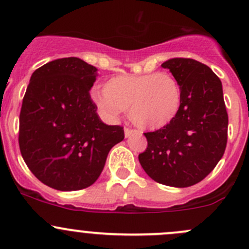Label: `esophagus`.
Instances as JSON below:
<instances>
[{"instance_id":"34e87169","label":"esophagus","mask_w":249,"mask_h":249,"mask_svg":"<svg viewBox=\"0 0 249 249\" xmlns=\"http://www.w3.org/2000/svg\"><path fill=\"white\" fill-rule=\"evenodd\" d=\"M135 134H140V132L137 131V130H132V129H129V127H125L124 130L125 137H130L131 135H135Z\"/></svg>"}]
</instances>
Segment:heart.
Instances as JSON below:
<instances>
[{"label": "heart", "mask_w": 249, "mask_h": 249, "mask_svg": "<svg viewBox=\"0 0 249 249\" xmlns=\"http://www.w3.org/2000/svg\"><path fill=\"white\" fill-rule=\"evenodd\" d=\"M91 99L108 119L129 109L134 124L155 130L166 126L177 117L182 106V88L167 72L119 74L105 83V90H92Z\"/></svg>", "instance_id": "b5f03b06"}]
</instances>
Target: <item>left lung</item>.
I'll list each match as a JSON object with an SVG mask.
<instances>
[{
  "mask_svg": "<svg viewBox=\"0 0 249 249\" xmlns=\"http://www.w3.org/2000/svg\"><path fill=\"white\" fill-rule=\"evenodd\" d=\"M182 88V106L166 126L145 132L139 155L152 179L185 188L201 182L222 159L228 141V113L220 79L194 59L175 57L161 65Z\"/></svg>",
  "mask_w": 249,
  "mask_h": 249,
  "instance_id": "1",
  "label": "left lung"
}]
</instances>
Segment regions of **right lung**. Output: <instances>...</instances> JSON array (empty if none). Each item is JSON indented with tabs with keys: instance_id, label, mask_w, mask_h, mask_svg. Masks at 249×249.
I'll return each mask as SVG.
<instances>
[{
	"instance_id": "right-lung-1",
	"label": "right lung",
	"mask_w": 249,
	"mask_h": 249,
	"mask_svg": "<svg viewBox=\"0 0 249 249\" xmlns=\"http://www.w3.org/2000/svg\"><path fill=\"white\" fill-rule=\"evenodd\" d=\"M97 69L64 57L30 78L19 118V147L30 171L61 192L96 182L113 145L124 140L119 125H106L90 99Z\"/></svg>"
}]
</instances>
